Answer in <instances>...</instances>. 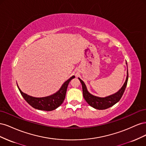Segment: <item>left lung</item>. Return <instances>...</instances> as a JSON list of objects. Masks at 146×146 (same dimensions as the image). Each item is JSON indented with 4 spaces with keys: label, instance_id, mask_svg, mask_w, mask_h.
<instances>
[{
    "label": "left lung",
    "instance_id": "1",
    "mask_svg": "<svg viewBox=\"0 0 146 146\" xmlns=\"http://www.w3.org/2000/svg\"><path fill=\"white\" fill-rule=\"evenodd\" d=\"M128 78H129V73H128L127 70L126 80L120 90H119L117 92H116L115 94H112L111 96L105 97V98H99V97H97L90 94L87 90V88L85 83H84L80 78H78L82 85L83 96L84 99H85L86 102L89 104L91 107L98 110H105L107 108H108L112 107V106H113L114 104H116L120 100L123 92L125 91L126 86L127 85Z\"/></svg>",
    "mask_w": 146,
    "mask_h": 146
}]
</instances>
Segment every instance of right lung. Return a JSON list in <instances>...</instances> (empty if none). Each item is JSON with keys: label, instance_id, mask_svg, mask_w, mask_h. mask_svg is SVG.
I'll return each instance as SVG.
<instances>
[{"label": "right lung", "instance_id": "add662e5", "mask_svg": "<svg viewBox=\"0 0 146 146\" xmlns=\"http://www.w3.org/2000/svg\"><path fill=\"white\" fill-rule=\"evenodd\" d=\"M74 78H75V76L71 77L67 81H66L61 86L59 91H57L56 93L45 97V98H38L29 96L22 92L18 86L17 87H18V89L24 99L32 107L37 110H43V111H52L60 107L66 97L68 84Z\"/></svg>", "mask_w": 146, "mask_h": 146}]
</instances>
